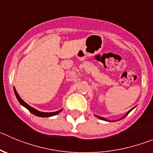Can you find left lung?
Segmentation results:
<instances>
[{
  "label": "left lung",
  "mask_w": 153,
  "mask_h": 153,
  "mask_svg": "<svg viewBox=\"0 0 153 153\" xmlns=\"http://www.w3.org/2000/svg\"><path fill=\"white\" fill-rule=\"evenodd\" d=\"M134 109V108H132V109H131V110H129V111H128V112H127V113H126V114H125V115H124V116H123V117H122V118H120V119H118V120H116V121H119V120L122 119V118H125V117H126V116H127V115H128V114H129V113H130V112H131V111H132V110H133V109ZM95 116H96V117H97V118H100V119H101V120H103V121H106V122H116V121H109V120L106 119V118H103V117H101V116H99V115H95Z\"/></svg>",
  "instance_id": "obj_1"
}]
</instances>
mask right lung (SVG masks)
I'll return each mask as SVG.
<instances>
[{"label":"right lung","instance_id":"right-lung-1","mask_svg":"<svg viewBox=\"0 0 153 153\" xmlns=\"http://www.w3.org/2000/svg\"><path fill=\"white\" fill-rule=\"evenodd\" d=\"M13 90H14V93H15V95L16 97L17 100H18V101L19 102V103L21 104L22 105H23L25 108H26L27 109H28V111H29L30 112H31L32 114H34V115H37V116H39V117H43V118H45V117H51V116H53V115H57L58 113H59V112H61V111L62 110V109H59V110L56 111V112H40V111L37 110V109H34L33 107L30 106L28 104H27L26 102H25V101L23 100L22 99V98L19 97V95L18 94V93H17L16 90L15 89V88L13 87Z\"/></svg>","mask_w":153,"mask_h":153}]
</instances>
